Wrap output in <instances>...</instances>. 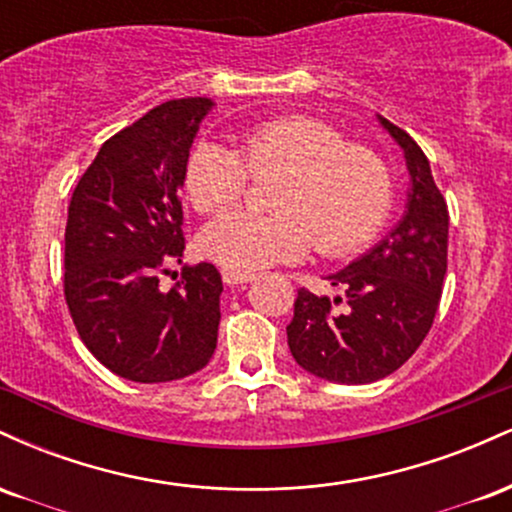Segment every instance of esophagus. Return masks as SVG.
Returning a JSON list of instances; mask_svg holds the SVG:
<instances>
[{
    "label": "esophagus",
    "instance_id": "34e87169",
    "mask_svg": "<svg viewBox=\"0 0 512 512\" xmlns=\"http://www.w3.org/2000/svg\"><path fill=\"white\" fill-rule=\"evenodd\" d=\"M221 276H223V284H226V286H243V284H250V281L255 279V274L231 272V269H226V272H223Z\"/></svg>",
    "mask_w": 512,
    "mask_h": 512
}]
</instances>
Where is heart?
<instances>
[{
  "mask_svg": "<svg viewBox=\"0 0 512 512\" xmlns=\"http://www.w3.org/2000/svg\"><path fill=\"white\" fill-rule=\"evenodd\" d=\"M250 175H281L269 199L276 214L231 211L199 233L202 255L231 272L296 262L313 243L327 257L358 252L383 231L395 199L383 154L310 115L257 122L238 151L197 142L185 161L187 199L199 214H219L243 199Z\"/></svg>",
  "mask_w": 512,
  "mask_h": 512,
  "instance_id": "heart-1",
  "label": "heart"
}]
</instances>
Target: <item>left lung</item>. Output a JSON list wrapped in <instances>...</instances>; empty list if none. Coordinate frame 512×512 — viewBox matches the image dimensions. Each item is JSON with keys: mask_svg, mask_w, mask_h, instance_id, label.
<instances>
[{"mask_svg": "<svg viewBox=\"0 0 512 512\" xmlns=\"http://www.w3.org/2000/svg\"><path fill=\"white\" fill-rule=\"evenodd\" d=\"M378 120L407 161L404 216L375 248L327 276L344 296L298 291L286 327L298 366L342 385L375 383L409 361L431 330L448 269L450 216L431 163L404 129Z\"/></svg>", "mask_w": 512, "mask_h": 512, "instance_id": "8db88e82", "label": "left lung"}]
</instances>
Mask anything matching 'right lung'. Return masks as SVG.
I'll list each match as a JSON object with an SVG mask.
<instances>
[{
  "mask_svg": "<svg viewBox=\"0 0 512 512\" xmlns=\"http://www.w3.org/2000/svg\"><path fill=\"white\" fill-rule=\"evenodd\" d=\"M211 98L156 105L110 137L81 175L64 231V298L81 342L134 383H168L209 363L219 337L221 274L182 267L170 291L158 274L180 262V187Z\"/></svg>",
  "mask_w": 512,
  "mask_h": 512,
  "instance_id": "obj_1",
  "label": "right lung"
}]
</instances>
